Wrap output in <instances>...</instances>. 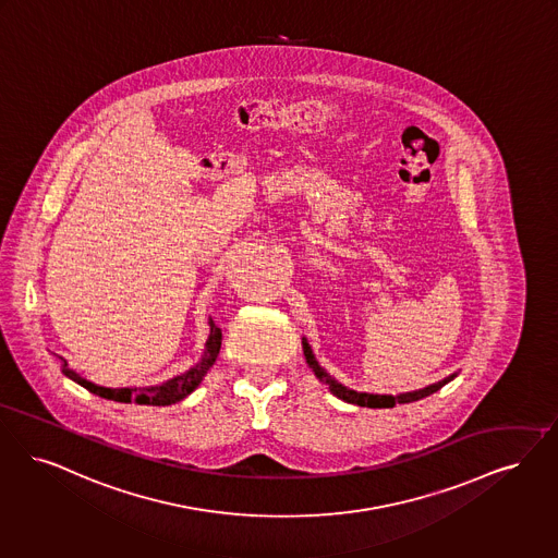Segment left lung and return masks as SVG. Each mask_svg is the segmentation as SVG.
Instances as JSON below:
<instances>
[{
  "mask_svg": "<svg viewBox=\"0 0 558 558\" xmlns=\"http://www.w3.org/2000/svg\"><path fill=\"white\" fill-rule=\"evenodd\" d=\"M303 353H305L307 365L312 367L315 378L319 379L322 384H326L328 390H330L335 397H338L340 401L359 404V407H369V409H390V407H395V404L422 401L425 397L438 392L448 381H452V379L459 376V372H454V374H450L448 378L440 379V381H436V384H429V386L420 388V390L401 392V395H372V392H357V390H353V388H349V386H344V384H340L338 379L332 378V376L317 363V359L313 355L312 344L307 342L305 336H303Z\"/></svg>",
  "mask_w": 558,
  "mask_h": 558,
  "instance_id": "obj_1",
  "label": "left lung"
}]
</instances>
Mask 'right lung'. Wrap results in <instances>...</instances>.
Returning <instances> with one entry per match:
<instances>
[{
    "label": "right lung",
    "mask_w": 558,
    "mask_h": 558,
    "mask_svg": "<svg viewBox=\"0 0 558 558\" xmlns=\"http://www.w3.org/2000/svg\"><path fill=\"white\" fill-rule=\"evenodd\" d=\"M222 347V330L214 324V319H209V336L205 342V351L201 355L199 361L186 369L184 374L174 376V378L166 379L156 386H126V388H106V386H97L87 378L78 376L74 369L68 367L66 359H58L62 361V374L66 378L81 384L83 388H87L93 395L116 402H136V404H154V407H166V404H174L182 399H186L197 386L201 379L205 378V374L209 372V367L216 363L218 353Z\"/></svg>",
    "instance_id": "1"
}]
</instances>
